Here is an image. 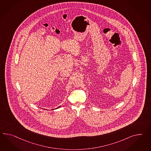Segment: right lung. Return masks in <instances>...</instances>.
<instances>
[{
  "instance_id": "right-lung-1",
  "label": "right lung",
  "mask_w": 151,
  "mask_h": 151,
  "mask_svg": "<svg viewBox=\"0 0 151 151\" xmlns=\"http://www.w3.org/2000/svg\"><path fill=\"white\" fill-rule=\"evenodd\" d=\"M60 107H61V106H59L58 107V108H55V109H58V108H60ZM51 110H52V109H51Z\"/></svg>"
}]
</instances>
